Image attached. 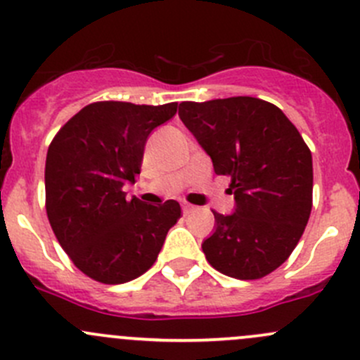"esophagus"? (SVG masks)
Wrapping results in <instances>:
<instances>
[{
  "mask_svg": "<svg viewBox=\"0 0 360 360\" xmlns=\"http://www.w3.org/2000/svg\"><path fill=\"white\" fill-rule=\"evenodd\" d=\"M193 210H195V205H191V203H188V202L183 203V214H184V216H188V214L193 212Z\"/></svg>",
  "mask_w": 360,
  "mask_h": 360,
  "instance_id": "obj_1",
  "label": "esophagus"
}]
</instances>
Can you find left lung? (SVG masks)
Listing matches in <instances>:
<instances>
[{
  "label": "left lung",
  "instance_id": "left-lung-1",
  "mask_svg": "<svg viewBox=\"0 0 360 360\" xmlns=\"http://www.w3.org/2000/svg\"><path fill=\"white\" fill-rule=\"evenodd\" d=\"M179 118L231 179L235 212L214 210V233L202 250L228 277L256 281L294 250L311 212V153L288 116L256 97L181 103Z\"/></svg>",
  "mask_w": 360,
  "mask_h": 360
}]
</instances>
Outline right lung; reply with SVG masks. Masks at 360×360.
Segmentation results:
<instances>
[{
	"label": "right lung",
	"mask_w": 360,
	"mask_h": 360,
	"mask_svg": "<svg viewBox=\"0 0 360 360\" xmlns=\"http://www.w3.org/2000/svg\"><path fill=\"white\" fill-rule=\"evenodd\" d=\"M162 106L103 101L76 112L57 132L45 163L46 216L75 266L103 284H123L150 270L167 231L181 217L176 200H127L148 136L172 118Z\"/></svg>",
	"instance_id": "right-lung-1"
}]
</instances>
